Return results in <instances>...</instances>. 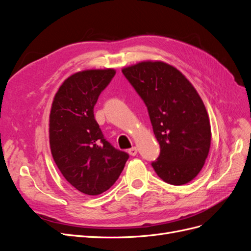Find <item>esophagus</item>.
Instances as JSON below:
<instances>
[{
	"label": "esophagus",
	"mask_w": 251,
	"mask_h": 251,
	"mask_svg": "<svg viewBox=\"0 0 251 251\" xmlns=\"http://www.w3.org/2000/svg\"><path fill=\"white\" fill-rule=\"evenodd\" d=\"M127 153L130 154L131 156H136V155H137V148H136V147H133V148H131L130 150L127 151Z\"/></svg>",
	"instance_id": "34e87169"
}]
</instances>
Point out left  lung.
<instances>
[{"instance_id": "8db88e82", "label": "left lung", "mask_w": 251, "mask_h": 251, "mask_svg": "<svg viewBox=\"0 0 251 251\" xmlns=\"http://www.w3.org/2000/svg\"><path fill=\"white\" fill-rule=\"evenodd\" d=\"M123 73L146 103L160 144L151 166L166 183H188L202 170L210 148V124L201 97L179 70L159 60L126 67Z\"/></svg>"}]
</instances>
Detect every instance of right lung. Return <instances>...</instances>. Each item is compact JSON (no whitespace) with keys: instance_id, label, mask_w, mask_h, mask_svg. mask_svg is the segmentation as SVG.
Segmentation results:
<instances>
[{"instance_id":"right-lung-1","label":"right lung","mask_w":251,"mask_h":251,"mask_svg":"<svg viewBox=\"0 0 251 251\" xmlns=\"http://www.w3.org/2000/svg\"><path fill=\"white\" fill-rule=\"evenodd\" d=\"M116 71L85 70L59 87L49 119L51 154L65 179L85 195L102 194L115 183L128 159L104 139L94 105Z\"/></svg>"}]
</instances>
